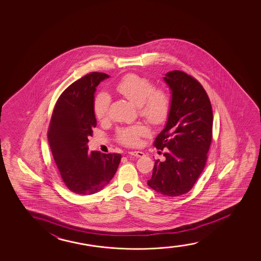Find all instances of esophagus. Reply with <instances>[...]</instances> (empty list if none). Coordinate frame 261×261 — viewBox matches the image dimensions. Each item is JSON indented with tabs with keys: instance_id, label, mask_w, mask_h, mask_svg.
Returning <instances> with one entry per match:
<instances>
[{
	"instance_id": "34e87169",
	"label": "esophagus",
	"mask_w": 261,
	"mask_h": 261,
	"mask_svg": "<svg viewBox=\"0 0 261 261\" xmlns=\"http://www.w3.org/2000/svg\"><path fill=\"white\" fill-rule=\"evenodd\" d=\"M129 154H130V155H132V156H135V157H144V153H143V151H139V150H134V151H130Z\"/></svg>"
}]
</instances>
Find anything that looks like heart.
Segmentation results:
<instances>
[{"label":"heart","mask_w":261,"mask_h":261,"mask_svg":"<svg viewBox=\"0 0 261 261\" xmlns=\"http://www.w3.org/2000/svg\"><path fill=\"white\" fill-rule=\"evenodd\" d=\"M116 91L131 102L139 106L140 114L154 125H160L168 118L171 107V100L163 89H155L150 79L128 74L116 85ZM111 99L107 93H101L95 98L93 103L94 115L99 120L107 118ZM147 133L145 126L132 125L118 129V139L127 146H136L140 137Z\"/></svg>","instance_id":"obj_1"}]
</instances>
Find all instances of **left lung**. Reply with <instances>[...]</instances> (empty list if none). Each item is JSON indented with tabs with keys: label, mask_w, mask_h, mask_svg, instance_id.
Masks as SVG:
<instances>
[{
	"label": "left lung",
	"mask_w": 261,
	"mask_h": 261,
	"mask_svg": "<svg viewBox=\"0 0 261 261\" xmlns=\"http://www.w3.org/2000/svg\"><path fill=\"white\" fill-rule=\"evenodd\" d=\"M163 79L171 91V107L154 146L168 150L164 161H155L148 186L161 194L175 197L188 193L205 168L213 113L206 91L193 76L173 70Z\"/></svg>",
	"instance_id": "8db88e82"
}]
</instances>
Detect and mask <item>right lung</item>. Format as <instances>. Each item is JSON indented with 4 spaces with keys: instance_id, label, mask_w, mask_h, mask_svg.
Returning a JSON list of instances; mask_svg holds the SVG:
<instances>
[{
    "instance_id": "obj_1",
    "label": "right lung",
    "mask_w": 261,
    "mask_h": 261,
    "mask_svg": "<svg viewBox=\"0 0 261 261\" xmlns=\"http://www.w3.org/2000/svg\"><path fill=\"white\" fill-rule=\"evenodd\" d=\"M110 75L93 72L71 84L55 104L48 130L54 161L66 186L82 195L97 193L113 178L121 154L89 151L88 137L97 125L96 87Z\"/></svg>"
}]
</instances>
